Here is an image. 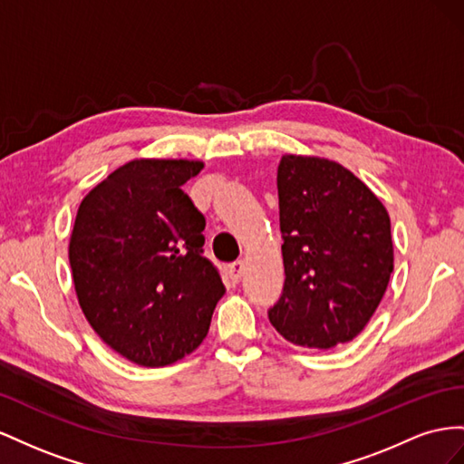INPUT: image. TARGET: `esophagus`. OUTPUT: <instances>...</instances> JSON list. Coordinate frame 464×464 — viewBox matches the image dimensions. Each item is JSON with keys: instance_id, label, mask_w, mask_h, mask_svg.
I'll list each match as a JSON object with an SVG mask.
<instances>
[{"instance_id": "1", "label": "esophagus", "mask_w": 464, "mask_h": 464, "mask_svg": "<svg viewBox=\"0 0 464 464\" xmlns=\"http://www.w3.org/2000/svg\"><path fill=\"white\" fill-rule=\"evenodd\" d=\"M243 274H245V262H243V260L233 262L231 266H229V277H231V282H233V284H239Z\"/></svg>"}]
</instances>
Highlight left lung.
<instances>
[{
  "instance_id": "1",
  "label": "left lung",
  "mask_w": 464,
  "mask_h": 464,
  "mask_svg": "<svg viewBox=\"0 0 464 464\" xmlns=\"http://www.w3.org/2000/svg\"><path fill=\"white\" fill-rule=\"evenodd\" d=\"M277 198L285 282L268 311L301 348L352 342L385 295L394 262L391 218L352 170L309 155H284Z\"/></svg>"
}]
</instances>
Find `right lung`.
Here are the masks:
<instances>
[{
	"instance_id": "obj_1",
	"label": "right lung",
	"mask_w": 464,
	"mask_h": 464,
	"mask_svg": "<svg viewBox=\"0 0 464 464\" xmlns=\"http://www.w3.org/2000/svg\"><path fill=\"white\" fill-rule=\"evenodd\" d=\"M188 159H134L79 204L70 266L85 319L126 360L163 367L200 346L225 294L204 253L206 219L180 188Z\"/></svg>"
}]
</instances>
